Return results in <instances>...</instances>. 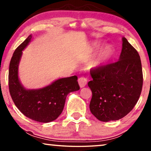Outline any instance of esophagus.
I'll list each match as a JSON object with an SVG mask.
<instances>
[{
	"instance_id": "1",
	"label": "esophagus",
	"mask_w": 151,
	"mask_h": 151,
	"mask_svg": "<svg viewBox=\"0 0 151 151\" xmlns=\"http://www.w3.org/2000/svg\"><path fill=\"white\" fill-rule=\"evenodd\" d=\"M78 84H79V86L81 88H83L87 85V83H88V79L86 77H83V76H81L78 79Z\"/></svg>"
}]
</instances>
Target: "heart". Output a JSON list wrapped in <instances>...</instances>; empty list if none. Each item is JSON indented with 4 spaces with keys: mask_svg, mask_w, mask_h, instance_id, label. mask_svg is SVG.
Masks as SVG:
<instances>
[{
    "mask_svg": "<svg viewBox=\"0 0 151 151\" xmlns=\"http://www.w3.org/2000/svg\"><path fill=\"white\" fill-rule=\"evenodd\" d=\"M100 46V44L97 42H95L92 44V47L91 48V50L93 49H96ZM112 50L111 47H106L105 49L102 50L98 54L95 58L90 63L91 68H99L103 65L107 61L109 60L110 57L112 55Z\"/></svg>",
    "mask_w": 151,
    "mask_h": 151,
    "instance_id": "1",
    "label": "heart"
}]
</instances>
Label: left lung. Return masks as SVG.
Returning <instances> with one entry per match:
<instances>
[{
    "mask_svg": "<svg viewBox=\"0 0 151 151\" xmlns=\"http://www.w3.org/2000/svg\"><path fill=\"white\" fill-rule=\"evenodd\" d=\"M90 74V109L98 120H120L133 109L141 94L143 74L138 52L126 38L119 60L92 69Z\"/></svg>",
    "mask_w": 151,
    "mask_h": 151,
    "instance_id": "obj_1",
    "label": "left lung"
}]
</instances>
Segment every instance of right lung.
Instances as JSON below:
<instances>
[{
    "label": "right lung",
    "mask_w": 151,
    "mask_h": 151,
    "mask_svg": "<svg viewBox=\"0 0 151 151\" xmlns=\"http://www.w3.org/2000/svg\"><path fill=\"white\" fill-rule=\"evenodd\" d=\"M29 37L15 50L9 68V89L14 103L27 118L40 122H49L59 117L64 107L67 95L80 89L77 76L59 78L38 90H27L18 78V65L22 50L31 42Z\"/></svg>",
    "instance_id": "right-lung-1"
}]
</instances>
